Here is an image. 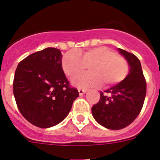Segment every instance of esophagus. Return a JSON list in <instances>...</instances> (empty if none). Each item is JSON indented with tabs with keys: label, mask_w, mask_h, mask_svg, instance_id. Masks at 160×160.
I'll return each instance as SVG.
<instances>
[{
	"label": "esophagus",
	"mask_w": 160,
	"mask_h": 160,
	"mask_svg": "<svg viewBox=\"0 0 160 160\" xmlns=\"http://www.w3.org/2000/svg\"><path fill=\"white\" fill-rule=\"evenodd\" d=\"M86 91H87V90H86V89H81V88L78 89V93L80 95H82V94H84L85 93H86Z\"/></svg>",
	"instance_id": "34e87169"
}]
</instances>
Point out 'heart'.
Listing matches in <instances>:
<instances>
[{
  "label": "heart",
  "mask_w": 160,
  "mask_h": 160,
  "mask_svg": "<svg viewBox=\"0 0 160 160\" xmlns=\"http://www.w3.org/2000/svg\"><path fill=\"white\" fill-rule=\"evenodd\" d=\"M89 66L90 73L75 76L72 84L78 88L100 87L102 83L111 87L121 82L129 73V64L125 58L105 46L92 48L85 51L73 50L65 53L62 66L65 73L73 77Z\"/></svg>",
  "instance_id": "1"
}]
</instances>
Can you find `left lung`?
I'll return each instance as SVG.
<instances>
[{
  "label": "left lung",
  "instance_id": "1",
  "mask_svg": "<svg viewBox=\"0 0 160 160\" xmlns=\"http://www.w3.org/2000/svg\"><path fill=\"white\" fill-rule=\"evenodd\" d=\"M130 66L128 75L116 86L100 92L98 102L91 108L100 125L111 130L128 127L137 118L143 106L147 83L140 61L133 53L118 49Z\"/></svg>",
  "mask_w": 160,
  "mask_h": 160
}]
</instances>
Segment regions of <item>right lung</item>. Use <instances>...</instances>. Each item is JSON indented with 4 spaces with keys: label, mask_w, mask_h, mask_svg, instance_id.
Returning a JSON list of instances; mask_svg holds the SVG:
<instances>
[{
    "label": "right lung",
    "mask_w": 160,
    "mask_h": 160,
    "mask_svg": "<svg viewBox=\"0 0 160 160\" xmlns=\"http://www.w3.org/2000/svg\"><path fill=\"white\" fill-rule=\"evenodd\" d=\"M62 58L58 49L46 48L21 61L15 71L12 88L18 110L38 128L62 122L79 95L65 75Z\"/></svg>",
    "instance_id": "add662e5"
}]
</instances>
